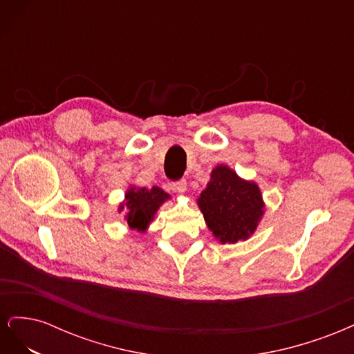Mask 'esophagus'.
I'll return each instance as SVG.
<instances>
[{
	"mask_svg": "<svg viewBox=\"0 0 354 354\" xmlns=\"http://www.w3.org/2000/svg\"><path fill=\"white\" fill-rule=\"evenodd\" d=\"M186 189H187V181L185 178L177 180L173 183V190L177 192V194H185Z\"/></svg>",
	"mask_w": 354,
	"mask_h": 354,
	"instance_id": "obj_1",
	"label": "esophagus"
}]
</instances>
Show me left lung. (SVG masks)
Wrapping results in <instances>:
<instances>
[{"label":"left lung","instance_id":"obj_1","mask_svg":"<svg viewBox=\"0 0 354 354\" xmlns=\"http://www.w3.org/2000/svg\"><path fill=\"white\" fill-rule=\"evenodd\" d=\"M198 205L207 226L221 243L248 239L264 212L259 186L239 178L226 165L212 169L209 183L201 194Z\"/></svg>","mask_w":354,"mask_h":354}]
</instances>
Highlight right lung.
Wrapping results in <instances>:
<instances>
[{"label": "right lung", "mask_w": 354, "mask_h": 354, "mask_svg": "<svg viewBox=\"0 0 354 354\" xmlns=\"http://www.w3.org/2000/svg\"><path fill=\"white\" fill-rule=\"evenodd\" d=\"M169 198L162 189L153 186L152 189L131 187L125 194V203L120 207L128 209L125 220L128 226L137 230H146L147 224L152 221L155 212Z\"/></svg>", "instance_id": "add662e5"}]
</instances>
